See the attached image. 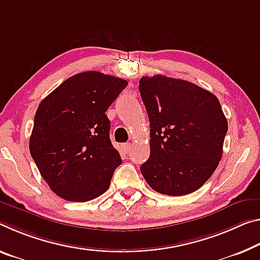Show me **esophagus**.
<instances>
[{"mask_svg":"<svg viewBox=\"0 0 260 260\" xmlns=\"http://www.w3.org/2000/svg\"><path fill=\"white\" fill-rule=\"evenodd\" d=\"M122 151L125 152V154H129L131 150H132V145L131 143H125V145H122Z\"/></svg>","mask_w":260,"mask_h":260,"instance_id":"34e87169","label":"esophagus"}]
</instances>
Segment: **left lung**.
Returning a JSON list of instances; mask_svg holds the SVG:
<instances>
[{"label": "left lung", "instance_id": "8db88e82", "mask_svg": "<svg viewBox=\"0 0 260 260\" xmlns=\"http://www.w3.org/2000/svg\"><path fill=\"white\" fill-rule=\"evenodd\" d=\"M150 156L140 170L154 191L185 196L209 179L222 157L228 121L215 94L188 81L143 76Z\"/></svg>", "mask_w": 260, "mask_h": 260}]
</instances>
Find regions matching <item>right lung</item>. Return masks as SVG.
Listing matches in <instances>:
<instances>
[{
	"instance_id": "obj_1",
	"label": "right lung",
	"mask_w": 260,
	"mask_h": 260,
	"mask_svg": "<svg viewBox=\"0 0 260 260\" xmlns=\"http://www.w3.org/2000/svg\"><path fill=\"white\" fill-rule=\"evenodd\" d=\"M128 82L100 72L76 74L38 106L30 152L56 196L85 203L109 188L121 164L110 140L106 110Z\"/></svg>"
}]
</instances>
